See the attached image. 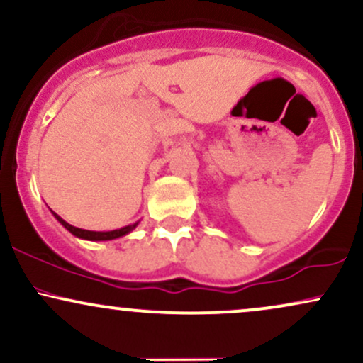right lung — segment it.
<instances>
[{
	"mask_svg": "<svg viewBox=\"0 0 363 363\" xmlns=\"http://www.w3.org/2000/svg\"><path fill=\"white\" fill-rule=\"evenodd\" d=\"M54 216H56V218L60 220V223L62 225V227L68 228V230L72 232L73 235L80 237V239H86V240H111V239H118V237L126 235L128 232H131L133 228L136 227V223H135V225H128V227L119 228V230H111V232H91V230H83V228L73 227V225L66 223L65 220H62L60 215L54 213Z\"/></svg>",
	"mask_w": 363,
	"mask_h": 363,
	"instance_id": "add662e5",
	"label": "right lung"
}]
</instances>
